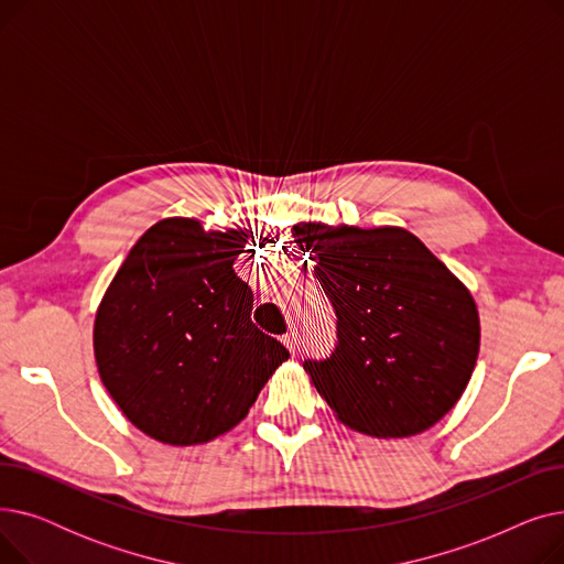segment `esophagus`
I'll use <instances>...</instances> for the list:
<instances>
[{"instance_id":"esophagus-1","label":"esophagus","mask_w":564,"mask_h":564,"mask_svg":"<svg viewBox=\"0 0 564 564\" xmlns=\"http://www.w3.org/2000/svg\"><path fill=\"white\" fill-rule=\"evenodd\" d=\"M283 345L290 349V354H297L300 351V336L297 332H290L283 336Z\"/></svg>"}]
</instances>
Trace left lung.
<instances>
[{
	"label": "left lung",
	"mask_w": 564,
	"mask_h": 564,
	"mask_svg": "<svg viewBox=\"0 0 564 564\" xmlns=\"http://www.w3.org/2000/svg\"><path fill=\"white\" fill-rule=\"evenodd\" d=\"M292 237L313 256L336 311L334 354L304 364L334 416L377 438L436 425L476 370L480 313L470 290L400 226L302 221Z\"/></svg>",
	"instance_id": "1"
}]
</instances>
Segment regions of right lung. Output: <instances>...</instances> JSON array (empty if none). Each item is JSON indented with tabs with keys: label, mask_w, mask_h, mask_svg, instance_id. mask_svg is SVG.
<instances>
[{
	"label": "right lung",
	"mask_w": 564,
	"mask_h": 564,
	"mask_svg": "<svg viewBox=\"0 0 564 564\" xmlns=\"http://www.w3.org/2000/svg\"><path fill=\"white\" fill-rule=\"evenodd\" d=\"M249 228L166 217L118 267L94 322L107 393L145 436L198 446L245 421L288 349L251 322L253 292L232 262Z\"/></svg>",
	"instance_id": "add662e5"
}]
</instances>
